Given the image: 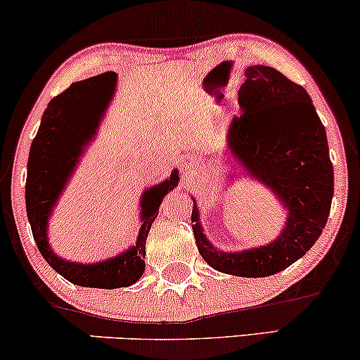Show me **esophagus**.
Wrapping results in <instances>:
<instances>
[{"label":"esophagus","instance_id":"obj_1","mask_svg":"<svg viewBox=\"0 0 360 360\" xmlns=\"http://www.w3.org/2000/svg\"><path fill=\"white\" fill-rule=\"evenodd\" d=\"M197 167H198V160H195L192 157L181 158V168H184L185 173H193Z\"/></svg>","mask_w":360,"mask_h":360}]
</instances>
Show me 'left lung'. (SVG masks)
Here are the masks:
<instances>
[{
    "instance_id": "left-lung-1",
    "label": "left lung",
    "mask_w": 360,
    "mask_h": 360,
    "mask_svg": "<svg viewBox=\"0 0 360 360\" xmlns=\"http://www.w3.org/2000/svg\"><path fill=\"white\" fill-rule=\"evenodd\" d=\"M238 91L242 113L229 131L232 153L288 208L287 227L269 245L237 254L207 240L193 205L192 229L203 260L238 277H267L294 264L321 237L334 195L326 128L309 93L270 66H248ZM195 203V200H193Z\"/></svg>"
}]
</instances>
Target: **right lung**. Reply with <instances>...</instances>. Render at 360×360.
I'll return each instance as SVG.
<instances>
[{
  "label": "right lung",
  "instance_id": "right-lung-1",
  "mask_svg": "<svg viewBox=\"0 0 360 360\" xmlns=\"http://www.w3.org/2000/svg\"><path fill=\"white\" fill-rule=\"evenodd\" d=\"M117 75L106 72L83 82L73 83L55 96L44 110L41 125L30 148L28 175H26V215L39 254L66 281L82 287L118 288L135 283L145 270V242L153 220L158 215L162 198L175 188L176 170L163 184L155 185L141 195V229L136 245L122 255L100 264H77L55 255L46 237L48 217L66 180L77 165L83 145L91 139L100 120L95 108L98 93L113 88ZM105 103V101H103ZM100 106V105H98ZM103 106V105H101ZM103 110V108H101Z\"/></svg>",
  "mask_w": 360,
  "mask_h": 360
}]
</instances>
